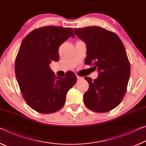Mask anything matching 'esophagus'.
Listing matches in <instances>:
<instances>
[{"label":"esophagus","instance_id":"1","mask_svg":"<svg viewBox=\"0 0 146 146\" xmlns=\"http://www.w3.org/2000/svg\"><path fill=\"white\" fill-rule=\"evenodd\" d=\"M77 80H80V79H82V78H83V77H79V76H77Z\"/></svg>","mask_w":146,"mask_h":146}]
</instances>
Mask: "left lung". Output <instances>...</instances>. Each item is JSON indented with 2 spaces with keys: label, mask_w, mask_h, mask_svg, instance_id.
I'll list each match as a JSON object with an SVG mask.
<instances>
[{
  "label": "left lung",
  "mask_w": 146,
  "mask_h": 146,
  "mask_svg": "<svg viewBox=\"0 0 146 146\" xmlns=\"http://www.w3.org/2000/svg\"><path fill=\"white\" fill-rule=\"evenodd\" d=\"M74 31L86 45L85 64L99 73L96 79L84 78L89 83L84 95V105L94 112H108L121 103L126 93L131 67L125 48L116 34L101 27Z\"/></svg>",
  "instance_id": "left-lung-1"
}]
</instances>
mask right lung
<instances>
[{"label": "right lung", "instance_id": "add662e5", "mask_svg": "<svg viewBox=\"0 0 146 146\" xmlns=\"http://www.w3.org/2000/svg\"><path fill=\"white\" fill-rule=\"evenodd\" d=\"M69 37L75 38L71 28L45 27L32 31L21 44L16 78L25 101L38 112L50 114L62 108L68 90L77 82L72 71L59 77L49 66L52 61H59V47Z\"/></svg>", "mask_w": 146, "mask_h": 146}]
</instances>
